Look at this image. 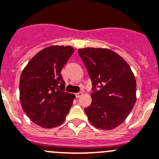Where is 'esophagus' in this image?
I'll use <instances>...</instances> for the list:
<instances>
[{
  "label": "esophagus",
  "instance_id": "1",
  "mask_svg": "<svg viewBox=\"0 0 159 159\" xmlns=\"http://www.w3.org/2000/svg\"><path fill=\"white\" fill-rule=\"evenodd\" d=\"M82 94H83V93H81V92H80V93H76V94H75V96H76V98H79V97H81V96H82Z\"/></svg>",
  "mask_w": 159,
  "mask_h": 159
}]
</instances>
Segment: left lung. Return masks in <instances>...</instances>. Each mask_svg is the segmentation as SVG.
Instances as JSON below:
<instances>
[{
	"label": "left lung",
	"mask_w": 159,
	"mask_h": 159,
	"mask_svg": "<svg viewBox=\"0 0 159 159\" xmlns=\"http://www.w3.org/2000/svg\"><path fill=\"white\" fill-rule=\"evenodd\" d=\"M78 54L93 85L92 103L84 112L95 127L113 129L126 119L136 103L133 71L121 56L108 48H80Z\"/></svg>",
	"instance_id": "8db88e82"
}]
</instances>
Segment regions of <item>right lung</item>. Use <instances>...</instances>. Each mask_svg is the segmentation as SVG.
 Instances as JSON below:
<instances>
[{"label": "right lung", "instance_id": "obj_1", "mask_svg": "<svg viewBox=\"0 0 159 159\" xmlns=\"http://www.w3.org/2000/svg\"><path fill=\"white\" fill-rule=\"evenodd\" d=\"M75 49L52 45L28 62L19 80V98L23 111L39 126L51 129L64 121L75 96L64 92L61 72Z\"/></svg>", "mask_w": 159, "mask_h": 159}]
</instances>
